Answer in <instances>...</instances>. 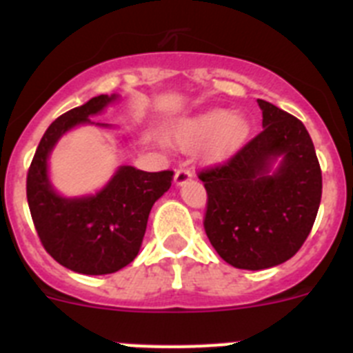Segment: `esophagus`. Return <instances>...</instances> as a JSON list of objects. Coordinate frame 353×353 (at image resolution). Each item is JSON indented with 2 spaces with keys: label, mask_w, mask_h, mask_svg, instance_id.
<instances>
[{
  "label": "esophagus",
  "mask_w": 353,
  "mask_h": 353,
  "mask_svg": "<svg viewBox=\"0 0 353 353\" xmlns=\"http://www.w3.org/2000/svg\"><path fill=\"white\" fill-rule=\"evenodd\" d=\"M191 179H192L191 168H179L176 173H174V183H176V185H183V183H187Z\"/></svg>",
  "instance_id": "obj_1"
}]
</instances>
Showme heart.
Segmentation results:
<instances>
[{"label":"heart","instance_id":"1","mask_svg":"<svg viewBox=\"0 0 353 353\" xmlns=\"http://www.w3.org/2000/svg\"><path fill=\"white\" fill-rule=\"evenodd\" d=\"M249 121L242 113H228L224 109H210L191 120L183 121L176 132V141L183 148L203 145V157L217 162L232 155L248 138Z\"/></svg>","mask_w":353,"mask_h":353}]
</instances>
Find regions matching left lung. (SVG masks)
I'll use <instances>...</instances> for the list:
<instances>
[{
  "label": "left lung",
  "mask_w": 353,
  "mask_h": 353,
  "mask_svg": "<svg viewBox=\"0 0 353 353\" xmlns=\"http://www.w3.org/2000/svg\"><path fill=\"white\" fill-rule=\"evenodd\" d=\"M258 105L263 130L224 164L198 174L207 189L208 240L226 263L244 270L290 260L310 235L322 199V170L304 123L267 101Z\"/></svg>",
  "instance_id": "obj_1"
}]
</instances>
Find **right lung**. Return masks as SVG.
<instances>
[{
	"mask_svg": "<svg viewBox=\"0 0 353 353\" xmlns=\"http://www.w3.org/2000/svg\"><path fill=\"white\" fill-rule=\"evenodd\" d=\"M117 99L93 97L56 118L40 139L28 170V205L43 249L60 265L86 276L113 274L138 256L150 210L173 182L170 170L148 173L121 166L93 196L63 198L52 189L48 159L58 139L81 123H95L90 118Z\"/></svg>",
	"mask_w": 353,
	"mask_h": 353,
	"instance_id": "1",
	"label": "right lung"
}]
</instances>
